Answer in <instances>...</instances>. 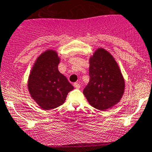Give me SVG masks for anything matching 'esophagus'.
I'll list each match as a JSON object with an SVG mask.
<instances>
[{"label":"esophagus","instance_id":"1","mask_svg":"<svg viewBox=\"0 0 152 152\" xmlns=\"http://www.w3.org/2000/svg\"><path fill=\"white\" fill-rule=\"evenodd\" d=\"M74 86H75V89H79V88L80 87V84H79V83H74Z\"/></svg>","mask_w":152,"mask_h":152}]
</instances>
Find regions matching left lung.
Instances as JSON below:
<instances>
[{"label":"left lung","mask_w":152,"mask_h":152,"mask_svg":"<svg viewBox=\"0 0 152 152\" xmlns=\"http://www.w3.org/2000/svg\"><path fill=\"white\" fill-rule=\"evenodd\" d=\"M89 82L83 95L89 104L99 110L112 108L120 102L125 82L113 56L103 48H98L89 59Z\"/></svg>","instance_id":"8db88e82"}]
</instances>
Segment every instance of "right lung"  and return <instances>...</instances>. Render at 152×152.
<instances>
[{
	"instance_id": "1",
	"label": "right lung",
	"mask_w": 152,
	"mask_h": 152,
	"mask_svg": "<svg viewBox=\"0 0 152 152\" xmlns=\"http://www.w3.org/2000/svg\"><path fill=\"white\" fill-rule=\"evenodd\" d=\"M60 57L57 51L47 49L34 62L27 80L32 99L45 110L58 107L65 102L74 86L58 70Z\"/></svg>"
}]
</instances>
